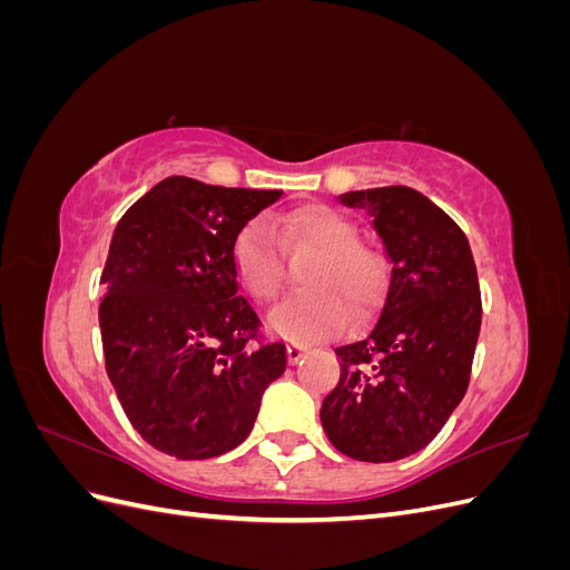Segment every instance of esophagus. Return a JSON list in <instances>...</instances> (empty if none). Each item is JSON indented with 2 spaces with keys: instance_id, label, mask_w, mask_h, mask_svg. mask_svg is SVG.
Instances as JSON below:
<instances>
[{
  "instance_id": "34e87169",
  "label": "esophagus",
  "mask_w": 570,
  "mask_h": 570,
  "mask_svg": "<svg viewBox=\"0 0 570 570\" xmlns=\"http://www.w3.org/2000/svg\"><path fill=\"white\" fill-rule=\"evenodd\" d=\"M304 354H306V347H304L302 342H289L287 344V361H289L292 366L299 364V361L304 358Z\"/></svg>"
}]
</instances>
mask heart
I'll return each mask as SVG.
<instances>
[{"label":"heart","instance_id":"b5f03b06","mask_svg":"<svg viewBox=\"0 0 570 570\" xmlns=\"http://www.w3.org/2000/svg\"><path fill=\"white\" fill-rule=\"evenodd\" d=\"M281 228L292 243L314 247L318 256L308 264L302 292L275 304L268 314L273 333L295 342L331 337L347 323V306L366 314L383 285V262L368 247L358 245L354 220L325 204H302L289 212ZM233 266L239 285L256 302H271L283 287L281 252L266 223H249L237 235Z\"/></svg>","mask_w":570,"mask_h":570}]
</instances>
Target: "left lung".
Segmentation results:
<instances>
[{
    "instance_id": "left-lung-1",
    "label": "left lung",
    "mask_w": 570,
    "mask_h": 570,
    "mask_svg": "<svg viewBox=\"0 0 570 570\" xmlns=\"http://www.w3.org/2000/svg\"><path fill=\"white\" fill-rule=\"evenodd\" d=\"M373 218L387 283L373 321L335 350L340 383L321 423L342 454L385 463L421 452L469 387L480 285L469 239L438 204L404 185L337 195Z\"/></svg>"
}]
</instances>
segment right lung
I'll return each instance as SVG.
<instances>
[{
    "instance_id": "add662e5",
    "label": "right lung",
    "mask_w": 570,
    "mask_h": 570,
    "mask_svg": "<svg viewBox=\"0 0 570 570\" xmlns=\"http://www.w3.org/2000/svg\"><path fill=\"white\" fill-rule=\"evenodd\" d=\"M281 197L170 176L118 220L101 273V344L118 402L154 450L230 452L285 373L283 342L249 344L258 318L233 266L237 235Z\"/></svg>"
}]
</instances>
